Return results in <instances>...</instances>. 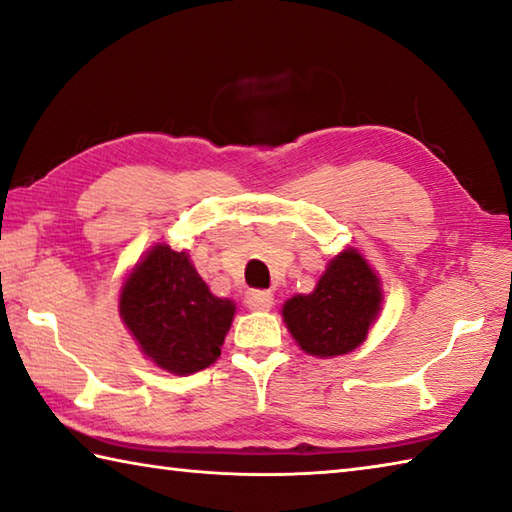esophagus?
Instances as JSON below:
<instances>
[{"label":"esophagus","instance_id":"obj_1","mask_svg":"<svg viewBox=\"0 0 512 512\" xmlns=\"http://www.w3.org/2000/svg\"><path fill=\"white\" fill-rule=\"evenodd\" d=\"M245 303L249 310H260L267 312L274 307V294L267 292V289H249L245 296Z\"/></svg>","mask_w":512,"mask_h":512}]
</instances>
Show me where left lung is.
I'll list each match as a JSON object with an SVG mask.
<instances>
[{"mask_svg": "<svg viewBox=\"0 0 512 512\" xmlns=\"http://www.w3.org/2000/svg\"><path fill=\"white\" fill-rule=\"evenodd\" d=\"M381 281L359 249L347 247L318 278L312 294L283 305V321L301 350L330 359L359 347L381 312Z\"/></svg>", "mask_w": 512, "mask_h": 512, "instance_id": "1", "label": "left lung"}]
</instances>
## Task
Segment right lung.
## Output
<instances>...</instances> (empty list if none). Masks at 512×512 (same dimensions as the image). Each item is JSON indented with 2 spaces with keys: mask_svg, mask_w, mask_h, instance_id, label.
<instances>
[{
  "mask_svg": "<svg viewBox=\"0 0 512 512\" xmlns=\"http://www.w3.org/2000/svg\"><path fill=\"white\" fill-rule=\"evenodd\" d=\"M234 314V301L209 292L189 254L165 243L138 260L120 289V316L142 354L178 376L218 359Z\"/></svg>",
  "mask_w": 512,
  "mask_h": 512,
  "instance_id": "right-lung-1",
  "label": "right lung"
}]
</instances>
